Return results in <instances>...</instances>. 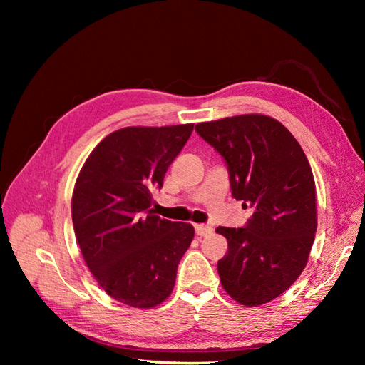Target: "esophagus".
Returning <instances> with one entry per match:
<instances>
[{
	"label": "esophagus",
	"mask_w": 365,
	"mask_h": 365,
	"mask_svg": "<svg viewBox=\"0 0 365 365\" xmlns=\"http://www.w3.org/2000/svg\"><path fill=\"white\" fill-rule=\"evenodd\" d=\"M195 229H196V234L199 237H207V235H210L212 232H213V229L210 226H207V224H196Z\"/></svg>",
	"instance_id": "esophagus-1"
}]
</instances>
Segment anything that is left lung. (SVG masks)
Masks as SVG:
<instances>
[{
  "mask_svg": "<svg viewBox=\"0 0 365 365\" xmlns=\"http://www.w3.org/2000/svg\"><path fill=\"white\" fill-rule=\"evenodd\" d=\"M224 158L232 196L252 208L245 227H218L227 254L218 262L221 284L240 304L273 301L304 269L317 230L311 165L281 122L243 114L196 125Z\"/></svg>",
  "mask_w": 365,
  "mask_h": 365,
  "instance_id": "obj_1",
  "label": "left lung"
}]
</instances>
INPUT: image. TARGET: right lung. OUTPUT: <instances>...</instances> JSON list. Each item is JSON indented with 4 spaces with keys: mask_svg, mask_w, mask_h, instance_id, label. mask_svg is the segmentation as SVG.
Returning <instances> with one entry per match:
<instances>
[{
    "mask_svg": "<svg viewBox=\"0 0 365 365\" xmlns=\"http://www.w3.org/2000/svg\"><path fill=\"white\" fill-rule=\"evenodd\" d=\"M192 127L113 131L91 152L75 182L72 221L83 259L98 285L122 304L150 309L174 289L195 227L155 215L152 192L163 187Z\"/></svg>",
    "mask_w": 365,
    "mask_h": 365,
    "instance_id": "1",
    "label": "right lung"
}]
</instances>
